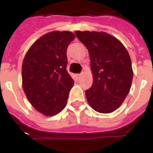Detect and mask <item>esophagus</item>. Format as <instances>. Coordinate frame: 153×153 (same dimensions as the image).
I'll return each instance as SVG.
<instances>
[{
  "mask_svg": "<svg viewBox=\"0 0 153 153\" xmlns=\"http://www.w3.org/2000/svg\"><path fill=\"white\" fill-rule=\"evenodd\" d=\"M77 77H78L79 79H80V78L82 77V74H77Z\"/></svg>",
  "mask_w": 153,
  "mask_h": 153,
  "instance_id": "obj_1",
  "label": "esophagus"
}]
</instances>
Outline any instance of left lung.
Here are the masks:
<instances>
[{
	"mask_svg": "<svg viewBox=\"0 0 153 153\" xmlns=\"http://www.w3.org/2000/svg\"><path fill=\"white\" fill-rule=\"evenodd\" d=\"M74 34L90 55L94 81L86 91L89 105L102 114L116 110L128 95L133 81L128 51L118 39L105 32L76 31Z\"/></svg>",
	"mask_w": 153,
	"mask_h": 153,
	"instance_id": "obj_1",
	"label": "left lung"
}]
</instances>
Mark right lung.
Here are the masks:
<instances>
[{
    "instance_id": "1",
    "label": "right lung",
    "mask_w": 153,
    "mask_h": 153,
    "mask_svg": "<svg viewBox=\"0 0 153 153\" xmlns=\"http://www.w3.org/2000/svg\"><path fill=\"white\" fill-rule=\"evenodd\" d=\"M74 35L51 32L38 39L25 55L23 89L35 109L46 116L60 113L67 105L74 80L67 71V49Z\"/></svg>"
}]
</instances>
